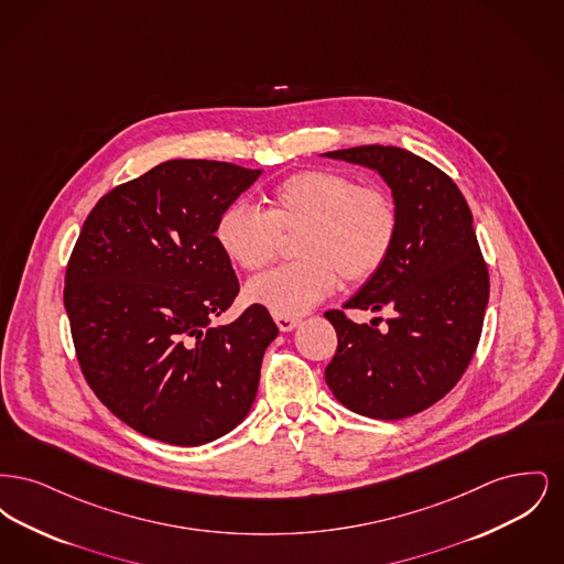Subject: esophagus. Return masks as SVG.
<instances>
[{
	"mask_svg": "<svg viewBox=\"0 0 564 564\" xmlns=\"http://www.w3.org/2000/svg\"><path fill=\"white\" fill-rule=\"evenodd\" d=\"M274 322L279 325V329L281 332H290V329H294L295 325L300 323L297 317H283V315H274Z\"/></svg>",
	"mask_w": 564,
	"mask_h": 564,
	"instance_id": "34e87169",
	"label": "esophagus"
}]
</instances>
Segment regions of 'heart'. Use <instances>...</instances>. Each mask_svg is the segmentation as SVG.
<instances>
[{"label":"heart","mask_w":564,"mask_h":564,"mask_svg":"<svg viewBox=\"0 0 564 564\" xmlns=\"http://www.w3.org/2000/svg\"><path fill=\"white\" fill-rule=\"evenodd\" d=\"M269 209L228 205L215 228L221 251L242 270L270 264L283 237H297L295 264L269 270L247 285V297L272 315L297 317L332 294L340 276L349 285L375 279L400 235L395 196L336 169L300 171L270 189Z\"/></svg>","instance_id":"1"}]
</instances>
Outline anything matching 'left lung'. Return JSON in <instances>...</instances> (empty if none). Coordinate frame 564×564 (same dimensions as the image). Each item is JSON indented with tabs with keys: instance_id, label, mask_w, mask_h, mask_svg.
Masks as SVG:
<instances>
[{
	"instance_id": "8db88e82",
	"label": "left lung",
	"mask_w": 564,
	"mask_h": 564,
	"mask_svg": "<svg viewBox=\"0 0 564 564\" xmlns=\"http://www.w3.org/2000/svg\"><path fill=\"white\" fill-rule=\"evenodd\" d=\"M325 156L376 169L400 207V235L389 262L345 304L391 311L389 329L327 311L338 347L325 382L357 414L405 419L440 402L478 349L490 281L474 217L455 182L408 150L359 145Z\"/></svg>"
}]
</instances>
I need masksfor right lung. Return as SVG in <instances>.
<instances>
[{"label":"right lung","instance_id":"obj_1","mask_svg":"<svg viewBox=\"0 0 564 564\" xmlns=\"http://www.w3.org/2000/svg\"><path fill=\"white\" fill-rule=\"evenodd\" d=\"M260 173L162 162L101 196L74 245L63 302L82 375L122 423L152 440L207 444L256 400L279 327L260 304L214 325L239 294L215 228Z\"/></svg>","mask_w":564,"mask_h":564}]
</instances>
